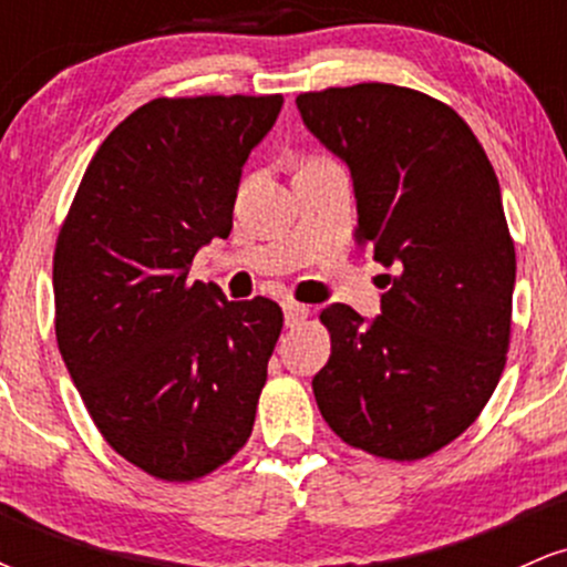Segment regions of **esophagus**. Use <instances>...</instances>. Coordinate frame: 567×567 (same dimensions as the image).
Wrapping results in <instances>:
<instances>
[{"mask_svg": "<svg viewBox=\"0 0 567 567\" xmlns=\"http://www.w3.org/2000/svg\"><path fill=\"white\" fill-rule=\"evenodd\" d=\"M282 311H285V324H288V328H296V324H301L306 317H309V306L296 303V301H285Z\"/></svg>", "mask_w": 567, "mask_h": 567, "instance_id": "1", "label": "esophagus"}]
</instances>
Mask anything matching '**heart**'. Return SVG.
<instances>
[{
  "mask_svg": "<svg viewBox=\"0 0 567 567\" xmlns=\"http://www.w3.org/2000/svg\"><path fill=\"white\" fill-rule=\"evenodd\" d=\"M315 162H322V159H309V162H306V165H315ZM306 165H303V167H306Z\"/></svg>",
  "mask_w": 567,
  "mask_h": 567,
  "instance_id": "obj_1",
  "label": "heart"
}]
</instances>
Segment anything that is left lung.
I'll return each mask as SVG.
<instances>
[{"instance_id":"obj_1","label":"left lung","mask_w":567,"mask_h":567,"mask_svg":"<svg viewBox=\"0 0 567 567\" xmlns=\"http://www.w3.org/2000/svg\"><path fill=\"white\" fill-rule=\"evenodd\" d=\"M351 173L357 243L392 275L373 320L330 303V360L311 381L328 426L394 461L474 424L506 362L514 243L485 148L445 103L365 82L296 97Z\"/></svg>"}]
</instances>
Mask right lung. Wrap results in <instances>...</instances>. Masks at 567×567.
Listing matches in <instances>:
<instances>
[{
  "label": "right lung",
  "instance_id": "1",
  "mask_svg": "<svg viewBox=\"0 0 567 567\" xmlns=\"http://www.w3.org/2000/svg\"><path fill=\"white\" fill-rule=\"evenodd\" d=\"M279 109L282 95L135 109L58 234V349L109 445L152 477H205L252 432L282 309L186 277L197 250L229 237L243 167Z\"/></svg>",
  "mask_w": 567,
  "mask_h": 567
}]
</instances>
